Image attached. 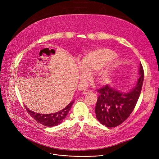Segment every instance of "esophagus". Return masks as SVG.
<instances>
[{
    "mask_svg": "<svg viewBox=\"0 0 159 159\" xmlns=\"http://www.w3.org/2000/svg\"><path fill=\"white\" fill-rule=\"evenodd\" d=\"M82 93L84 94H87V93H92V90H85L82 92Z\"/></svg>",
    "mask_w": 159,
    "mask_h": 159,
    "instance_id": "obj_1",
    "label": "esophagus"
}]
</instances>
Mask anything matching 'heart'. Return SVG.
<instances>
[{
  "label": "heart",
  "instance_id": "heart-1",
  "mask_svg": "<svg viewBox=\"0 0 159 159\" xmlns=\"http://www.w3.org/2000/svg\"><path fill=\"white\" fill-rule=\"evenodd\" d=\"M117 55L114 51L105 48H97L87 52L79 65V72L81 81L85 82L91 77V72L98 71L100 80L106 79L112 73V67L107 66L114 61Z\"/></svg>",
  "mask_w": 159,
  "mask_h": 159
}]
</instances>
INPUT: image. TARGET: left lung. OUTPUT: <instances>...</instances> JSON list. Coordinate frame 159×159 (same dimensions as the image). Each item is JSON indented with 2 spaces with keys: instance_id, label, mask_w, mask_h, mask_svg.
I'll return each mask as SVG.
<instances>
[{
  "instance_id": "1",
  "label": "left lung",
  "mask_w": 159,
  "mask_h": 159,
  "mask_svg": "<svg viewBox=\"0 0 159 159\" xmlns=\"http://www.w3.org/2000/svg\"><path fill=\"white\" fill-rule=\"evenodd\" d=\"M144 77L141 63L135 86L129 92H120L107 84L99 93L95 112L96 118L107 127H115L123 123L134 111L139 98Z\"/></svg>"
}]
</instances>
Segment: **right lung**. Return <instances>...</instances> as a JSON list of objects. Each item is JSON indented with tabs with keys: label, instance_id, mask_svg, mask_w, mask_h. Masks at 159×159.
I'll list each match as a JSON object with an SVG mask.
<instances>
[{
	"label": "right lung",
	"instance_id": "1",
	"mask_svg": "<svg viewBox=\"0 0 159 159\" xmlns=\"http://www.w3.org/2000/svg\"><path fill=\"white\" fill-rule=\"evenodd\" d=\"M74 102V100L72 101L62 110L57 112L49 114H41L35 113L32 111H30L26 106L25 107L31 117H32L39 123L47 127H54L60 124L63 122L64 119L66 117L67 114L70 110Z\"/></svg>",
	"mask_w": 159,
	"mask_h": 159
}]
</instances>
